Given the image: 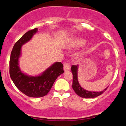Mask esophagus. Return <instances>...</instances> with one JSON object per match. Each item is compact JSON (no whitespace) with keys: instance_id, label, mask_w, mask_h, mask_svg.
Segmentation results:
<instances>
[{"instance_id":"1","label":"esophagus","mask_w":126,"mask_h":126,"mask_svg":"<svg viewBox=\"0 0 126 126\" xmlns=\"http://www.w3.org/2000/svg\"><path fill=\"white\" fill-rule=\"evenodd\" d=\"M63 66H64V71H67L70 69V63L69 62H65Z\"/></svg>"}]
</instances>
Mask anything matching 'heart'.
<instances>
[{"label": "heart", "instance_id": "1", "mask_svg": "<svg viewBox=\"0 0 126 126\" xmlns=\"http://www.w3.org/2000/svg\"><path fill=\"white\" fill-rule=\"evenodd\" d=\"M85 41L82 38H78L73 40L70 43L71 47H76V46H80L85 44Z\"/></svg>", "mask_w": 126, "mask_h": 126}]
</instances>
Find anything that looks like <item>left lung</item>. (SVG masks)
Instances as JSON below:
<instances>
[{"label": "left lung", "instance_id": "obj_1", "mask_svg": "<svg viewBox=\"0 0 126 126\" xmlns=\"http://www.w3.org/2000/svg\"><path fill=\"white\" fill-rule=\"evenodd\" d=\"M78 66L76 65H72L71 67L72 73L73 74V83H72V88L73 90L78 95L82 98H92L97 97L99 95L103 94L105 91L108 88H105L104 91L101 92H91L85 90L82 88L79 85L78 80Z\"/></svg>", "mask_w": 126, "mask_h": 126}]
</instances>
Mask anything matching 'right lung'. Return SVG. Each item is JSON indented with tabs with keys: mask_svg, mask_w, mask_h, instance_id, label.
<instances>
[{
	"mask_svg": "<svg viewBox=\"0 0 126 126\" xmlns=\"http://www.w3.org/2000/svg\"><path fill=\"white\" fill-rule=\"evenodd\" d=\"M37 31V28L30 30L16 42L9 60V74L14 84L23 94L34 98L42 97L47 95L56 79L64 72L63 65L61 62L54 63L38 76H27L21 72L18 66V59L21 54V47L31 40Z\"/></svg>",
	"mask_w": 126,
	"mask_h": 126,
	"instance_id": "obj_1",
	"label": "right lung"
}]
</instances>
